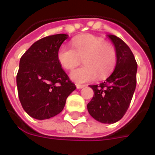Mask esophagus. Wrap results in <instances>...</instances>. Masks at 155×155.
<instances>
[{
    "label": "esophagus",
    "instance_id": "esophagus-1",
    "mask_svg": "<svg viewBox=\"0 0 155 155\" xmlns=\"http://www.w3.org/2000/svg\"><path fill=\"white\" fill-rule=\"evenodd\" d=\"M85 86V84H76V88L77 89H82Z\"/></svg>",
    "mask_w": 155,
    "mask_h": 155
}]
</instances>
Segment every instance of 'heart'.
<instances>
[{"mask_svg":"<svg viewBox=\"0 0 155 155\" xmlns=\"http://www.w3.org/2000/svg\"><path fill=\"white\" fill-rule=\"evenodd\" d=\"M72 48L62 45L57 51V60L65 70H73L83 59L84 65L71 71V78L77 83L102 80L114 71L117 62L115 48L101 37L84 35L74 38Z\"/></svg>","mask_w":155,"mask_h":155,"instance_id":"b5f03b06","label":"heart"}]
</instances>
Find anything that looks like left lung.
I'll return each mask as SVG.
<instances>
[{"instance_id": "8db88e82", "label": "left lung", "mask_w": 155, "mask_h": 155, "mask_svg": "<svg viewBox=\"0 0 155 155\" xmlns=\"http://www.w3.org/2000/svg\"><path fill=\"white\" fill-rule=\"evenodd\" d=\"M117 52V62L113 73L100 84L90 85L94 96L87 104L94 120L104 124L119 121L125 114L136 87L137 62L134 54L116 35H108Z\"/></svg>"}]
</instances>
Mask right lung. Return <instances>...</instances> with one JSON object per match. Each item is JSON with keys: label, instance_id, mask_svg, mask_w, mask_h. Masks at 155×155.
Here are the masks:
<instances>
[{"label": "right lung", "instance_id": "add662e5", "mask_svg": "<svg viewBox=\"0 0 155 155\" xmlns=\"http://www.w3.org/2000/svg\"><path fill=\"white\" fill-rule=\"evenodd\" d=\"M68 38L49 35L35 41L22 55L16 75L19 100L27 114L36 120L55 116L76 87L61 68L57 51Z\"/></svg>", "mask_w": 155, "mask_h": 155}]
</instances>
